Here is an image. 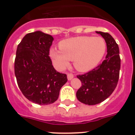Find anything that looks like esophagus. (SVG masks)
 Returning <instances> with one entry per match:
<instances>
[{
    "label": "esophagus",
    "mask_w": 135,
    "mask_h": 135,
    "mask_svg": "<svg viewBox=\"0 0 135 135\" xmlns=\"http://www.w3.org/2000/svg\"><path fill=\"white\" fill-rule=\"evenodd\" d=\"M73 78H74V75L72 74L71 73L68 74V80H71Z\"/></svg>",
    "instance_id": "esophagus-1"
}]
</instances>
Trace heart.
Listing matches in <instances>:
<instances>
[{"label": "heart", "mask_w": 135, "mask_h": 135, "mask_svg": "<svg viewBox=\"0 0 135 135\" xmlns=\"http://www.w3.org/2000/svg\"><path fill=\"white\" fill-rule=\"evenodd\" d=\"M59 50L51 49L49 55L59 70H64L73 61L75 68L86 72L95 68L104 57L106 43L101 37L77 36L62 40Z\"/></svg>", "instance_id": "1"}]
</instances>
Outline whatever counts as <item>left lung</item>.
<instances>
[{
  "mask_svg": "<svg viewBox=\"0 0 135 135\" xmlns=\"http://www.w3.org/2000/svg\"><path fill=\"white\" fill-rule=\"evenodd\" d=\"M96 32L105 40L108 52L105 59L91 71L77 76L82 86L76 93V97L89 105L98 104L108 98L115 90L120 75L118 45L109 33Z\"/></svg>",
  "mask_w": 135,
  "mask_h": 135,
  "instance_id": "left-lung-1",
  "label": "left lung"
}]
</instances>
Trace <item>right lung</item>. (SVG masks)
<instances>
[{
	"mask_svg": "<svg viewBox=\"0 0 135 135\" xmlns=\"http://www.w3.org/2000/svg\"><path fill=\"white\" fill-rule=\"evenodd\" d=\"M53 40L52 36L36 31L26 34L17 49L14 68L18 86L27 99L38 105L57 101L68 81L66 74L53 68L49 56Z\"/></svg>",
	"mask_w": 135,
	"mask_h": 135,
	"instance_id": "right-lung-1",
	"label": "right lung"
}]
</instances>
